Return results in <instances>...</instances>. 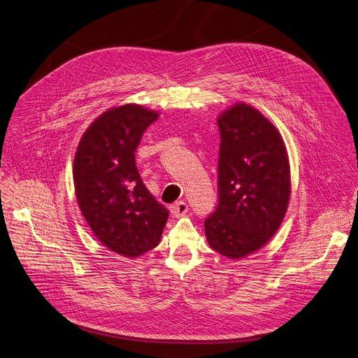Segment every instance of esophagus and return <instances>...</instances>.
<instances>
[{
    "mask_svg": "<svg viewBox=\"0 0 358 358\" xmlns=\"http://www.w3.org/2000/svg\"><path fill=\"white\" fill-rule=\"evenodd\" d=\"M187 210H189L187 203H186V201H182V200H180V201H176V203L171 207V211H172V214H173L175 217H180V215L186 214Z\"/></svg>",
    "mask_w": 358,
    "mask_h": 358,
    "instance_id": "obj_1",
    "label": "esophagus"
}]
</instances>
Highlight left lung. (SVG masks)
Masks as SVG:
<instances>
[{"label":"left lung","mask_w":358,"mask_h":358,"mask_svg":"<svg viewBox=\"0 0 358 358\" xmlns=\"http://www.w3.org/2000/svg\"><path fill=\"white\" fill-rule=\"evenodd\" d=\"M217 123L220 200L204 231L211 249L242 259L263 248L282 222L291 193L289 161L281 134L253 106L238 102Z\"/></svg>","instance_id":"8db88e82"}]
</instances>
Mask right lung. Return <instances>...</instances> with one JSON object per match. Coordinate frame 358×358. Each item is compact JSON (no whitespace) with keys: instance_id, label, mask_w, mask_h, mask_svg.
Wrapping results in <instances>:
<instances>
[{"instance_id":"add662e5","label":"right lung","mask_w":358,"mask_h":358,"mask_svg":"<svg viewBox=\"0 0 358 358\" xmlns=\"http://www.w3.org/2000/svg\"><path fill=\"white\" fill-rule=\"evenodd\" d=\"M159 113L126 103L96 117L83 134L74 158L80 210L109 250L137 257L155 248L168 210L148 192L136 165V150Z\"/></svg>"}]
</instances>
